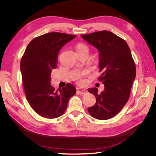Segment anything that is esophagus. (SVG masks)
Masks as SVG:
<instances>
[{
	"label": "esophagus",
	"mask_w": 156,
	"mask_h": 156,
	"mask_svg": "<svg viewBox=\"0 0 156 156\" xmlns=\"http://www.w3.org/2000/svg\"><path fill=\"white\" fill-rule=\"evenodd\" d=\"M77 90L81 94H84L87 92V90L85 88H77Z\"/></svg>",
	"instance_id": "esophagus-1"
}]
</instances>
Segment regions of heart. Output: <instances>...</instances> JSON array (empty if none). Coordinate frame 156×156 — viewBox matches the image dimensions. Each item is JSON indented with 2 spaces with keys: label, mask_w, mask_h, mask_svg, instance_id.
Here are the masks:
<instances>
[{
  "label": "heart",
  "mask_w": 156,
  "mask_h": 156,
  "mask_svg": "<svg viewBox=\"0 0 156 156\" xmlns=\"http://www.w3.org/2000/svg\"><path fill=\"white\" fill-rule=\"evenodd\" d=\"M88 49V48L87 46L86 45L84 44H80L77 45V49ZM88 73V72L87 71H84V72H83L81 74L78 75L76 77V78H75V79H76L77 82L79 84H84L86 83V81L85 79H84L83 77L84 76H85L86 75H87Z\"/></svg>",
  "instance_id": "obj_1"
}]
</instances>
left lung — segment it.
I'll return each instance as SVG.
<instances>
[{
  "label": "left lung",
  "instance_id": "left-lung-1",
  "mask_svg": "<svg viewBox=\"0 0 156 156\" xmlns=\"http://www.w3.org/2000/svg\"><path fill=\"white\" fill-rule=\"evenodd\" d=\"M81 36L100 52L99 67L102 74L98 79L105 85L100 94L97 88H88L96 102L88 111L94 119H111L128 101L135 79L136 67L130 49L124 40L107 30Z\"/></svg>",
  "mask_w": 156,
  "mask_h": 156
}]
</instances>
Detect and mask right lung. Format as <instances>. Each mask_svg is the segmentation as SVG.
Returning <instances> with one entry per match:
<instances>
[{
    "instance_id": "obj_1",
    "label": "right lung",
    "mask_w": 156,
    "mask_h": 156,
    "mask_svg": "<svg viewBox=\"0 0 156 156\" xmlns=\"http://www.w3.org/2000/svg\"><path fill=\"white\" fill-rule=\"evenodd\" d=\"M61 32H49L33 39L21 60V72L27 100L34 111L46 119H56L66 110L76 88L68 83L55 90L51 85L52 69L56 68L61 48L75 37Z\"/></svg>"
}]
</instances>
